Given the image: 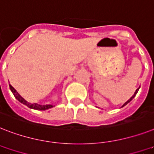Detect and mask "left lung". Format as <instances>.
Returning a JSON list of instances; mask_svg holds the SVG:
<instances>
[{"label": "left lung", "mask_w": 154, "mask_h": 154, "mask_svg": "<svg viewBox=\"0 0 154 154\" xmlns=\"http://www.w3.org/2000/svg\"><path fill=\"white\" fill-rule=\"evenodd\" d=\"M139 88H140V87H139ZM139 88H137V89H136L135 92H134V95H133V96H132V97H131V99H130V100H127V102H126V103H124V104H123V105H122V107H124V106H125V105H127V103H129V102H131V100H133V98H134V97H135V96H136V94H137V92H138V89H139Z\"/></svg>", "instance_id": "1"}]
</instances>
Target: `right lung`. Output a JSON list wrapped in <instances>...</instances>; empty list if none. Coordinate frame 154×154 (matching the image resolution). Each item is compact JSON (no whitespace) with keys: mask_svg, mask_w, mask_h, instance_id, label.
<instances>
[{"mask_svg":"<svg viewBox=\"0 0 154 154\" xmlns=\"http://www.w3.org/2000/svg\"><path fill=\"white\" fill-rule=\"evenodd\" d=\"M10 89L12 91V92L14 95V97H16V100H18L20 103H23L26 106H27L30 108H32V109L35 110H40V111H44V110L49 109V108H51V107H53V105H51V104H47V105H41V104H38V103H31L29 102H27V100H25L24 99L23 97H21L20 95L19 94L18 92H16V90L13 87H12L11 85H9Z\"/></svg>","mask_w":154,"mask_h":154,"instance_id":"add662e5","label":"right lung"}]
</instances>
